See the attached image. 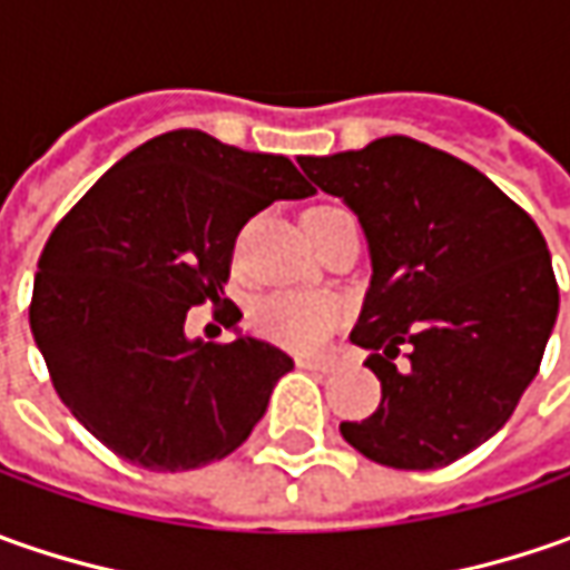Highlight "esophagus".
I'll list each match as a JSON object with an SVG mask.
<instances>
[{
	"label": "esophagus",
	"mask_w": 570,
	"mask_h": 570,
	"mask_svg": "<svg viewBox=\"0 0 570 570\" xmlns=\"http://www.w3.org/2000/svg\"><path fill=\"white\" fill-rule=\"evenodd\" d=\"M297 367L320 371V374H333L336 371V358H297Z\"/></svg>",
	"instance_id": "1"
}]
</instances>
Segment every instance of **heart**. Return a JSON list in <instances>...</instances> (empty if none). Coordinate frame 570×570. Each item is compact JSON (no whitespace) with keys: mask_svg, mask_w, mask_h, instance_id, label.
<instances>
[{"mask_svg":"<svg viewBox=\"0 0 570 570\" xmlns=\"http://www.w3.org/2000/svg\"><path fill=\"white\" fill-rule=\"evenodd\" d=\"M342 208L320 206L307 218L333 215ZM253 326L259 336L285 345L292 352H317L323 342L340 326L342 307L336 297L314 295V292H273L259 297L250 311Z\"/></svg>","mask_w":570,"mask_h":570,"instance_id":"b5f03b06","label":"heart"}]
</instances>
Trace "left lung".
I'll return each mask as SVG.
<instances>
[{"label":"left lung","mask_w":570,"mask_h":570,"mask_svg":"<svg viewBox=\"0 0 570 570\" xmlns=\"http://www.w3.org/2000/svg\"><path fill=\"white\" fill-rule=\"evenodd\" d=\"M297 161L358 215L374 269L352 342L371 348L381 405L342 438L393 470L466 456L514 415L559 317L542 230L485 174L409 136Z\"/></svg>","instance_id":"left-lung-1"}]
</instances>
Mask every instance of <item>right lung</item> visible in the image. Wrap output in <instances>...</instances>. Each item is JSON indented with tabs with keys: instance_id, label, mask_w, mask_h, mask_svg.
I'll list each match as a JSON object with an SVG mask.
<instances>
[{
	"instance_id": "right-lung-1",
	"label": "right lung",
	"mask_w": 570,
	"mask_h": 570,
	"mask_svg": "<svg viewBox=\"0 0 570 570\" xmlns=\"http://www.w3.org/2000/svg\"><path fill=\"white\" fill-rule=\"evenodd\" d=\"M314 187L285 155L174 129L129 151L78 199L37 259L31 333L59 400L117 456L155 472L225 460L295 362L269 342L187 336L218 304L240 228ZM215 317L237 326L225 301Z\"/></svg>"
}]
</instances>
